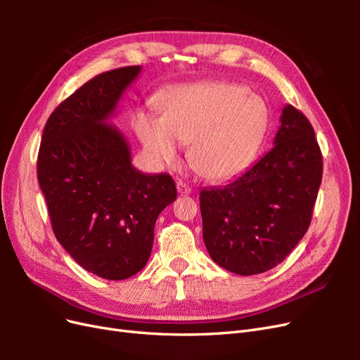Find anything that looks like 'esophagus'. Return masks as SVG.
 Returning a JSON list of instances; mask_svg holds the SVG:
<instances>
[{"label":"esophagus","instance_id":"1","mask_svg":"<svg viewBox=\"0 0 360 360\" xmlns=\"http://www.w3.org/2000/svg\"><path fill=\"white\" fill-rule=\"evenodd\" d=\"M176 188H177V192H179L180 195H188V193H191V188L188 186L186 183H183L181 180H179V181L176 183Z\"/></svg>","mask_w":360,"mask_h":360}]
</instances>
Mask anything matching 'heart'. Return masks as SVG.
I'll list each match as a JSON object with an SVG mask.
<instances>
[{
	"mask_svg": "<svg viewBox=\"0 0 360 360\" xmlns=\"http://www.w3.org/2000/svg\"><path fill=\"white\" fill-rule=\"evenodd\" d=\"M269 124L266 102L245 86L209 81L183 85L162 103V115L139 112L135 130L148 156L171 167L180 144H189L192 169L205 180L226 181L254 160Z\"/></svg>",
	"mask_w": 360,
	"mask_h": 360,
	"instance_id": "1",
	"label": "heart"
}]
</instances>
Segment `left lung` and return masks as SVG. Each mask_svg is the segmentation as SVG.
Returning a JSON list of instances; mask_svg holds the SVG:
<instances>
[{"label":"left lung","instance_id":"1","mask_svg":"<svg viewBox=\"0 0 360 360\" xmlns=\"http://www.w3.org/2000/svg\"><path fill=\"white\" fill-rule=\"evenodd\" d=\"M274 148L222 188L202 189V238L216 264L258 275L284 261L308 231L323 158L308 118L291 105L281 114Z\"/></svg>","mask_w":360,"mask_h":360}]
</instances>
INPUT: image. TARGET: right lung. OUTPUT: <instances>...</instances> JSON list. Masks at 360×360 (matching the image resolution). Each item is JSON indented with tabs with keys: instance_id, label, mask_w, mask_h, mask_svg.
Returning <instances> with one entry per match:
<instances>
[{
	"instance_id": "right-lung-1",
	"label": "right lung",
	"mask_w": 360,
	"mask_h": 360,
	"mask_svg": "<svg viewBox=\"0 0 360 360\" xmlns=\"http://www.w3.org/2000/svg\"><path fill=\"white\" fill-rule=\"evenodd\" d=\"M141 70L115 69L84 84L51 114L39 150L53 234L76 263L111 281L147 264L158 216L177 198L168 174L132 165L126 136L111 124Z\"/></svg>"
}]
</instances>
